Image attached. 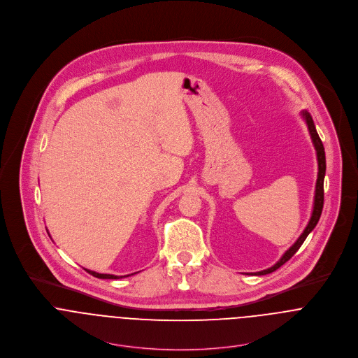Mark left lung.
I'll use <instances>...</instances> for the list:
<instances>
[{"mask_svg": "<svg viewBox=\"0 0 358 358\" xmlns=\"http://www.w3.org/2000/svg\"><path fill=\"white\" fill-rule=\"evenodd\" d=\"M302 117L306 121L307 128H308V132H310V136H311V141H313V145H314V149H315V153H317V161H318V175H317V183H315V194H314V205H313L311 217L307 223L306 229L303 230L301 237L296 240V243L284 255L281 256V259L274 266H271L266 270L254 273L256 275H264V274L275 271L278 267H281L285 262H288L292 256L295 255L296 251L305 243L310 231L317 226V223L320 220V216H321V212H322V206H324V176H325V168H327V165H325V152H324L322 142H321V139H320V136L315 131V127H314V122H313V118H311L310 113L306 110L302 111Z\"/></svg>", "mask_w": 358, "mask_h": 358, "instance_id": "1", "label": "left lung"}]
</instances>
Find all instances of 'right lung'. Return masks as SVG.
<instances>
[{"instance_id":"1","label":"right lung","mask_w":358,"mask_h":358,"mask_svg":"<svg viewBox=\"0 0 358 358\" xmlns=\"http://www.w3.org/2000/svg\"><path fill=\"white\" fill-rule=\"evenodd\" d=\"M85 271H88L90 274H92V275H94V277H96V278H106V280H117V278L128 277V275H114V274H102V273H96V271L88 270V268H85ZM134 274H135V273H134Z\"/></svg>"}]
</instances>
